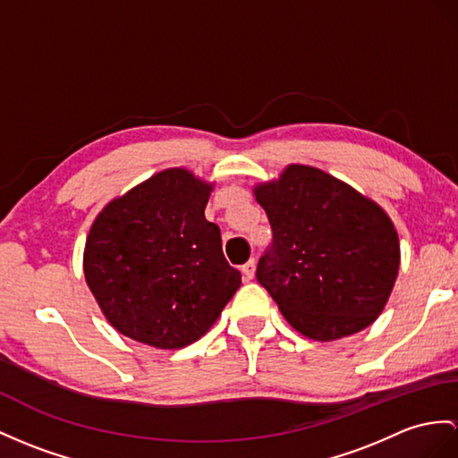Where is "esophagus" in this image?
I'll return each instance as SVG.
<instances>
[{
    "label": "esophagus",
    "mask_w": 458,
    "mask_h": 458,
    "mask_svg": "<svg viewBox=\"0 0 458 458\" xmlns=\"http://www.w3.org/2000/svg\"><path fill=\"white\" fill-rule=\"evenodd\" d=\"M242 276H244V280H252L254 277V272H256V260L254 259H250L247 264H244L242 267Z\"/></svg>",
    "instance_id": "34e87169"
}]
</instances>
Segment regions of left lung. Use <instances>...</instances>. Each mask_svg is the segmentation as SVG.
Instances as JSON below:
<instances>
[{
    "instance_id": "8db88e82",
    "label": "left lung",
    "mask_w": 458,
    "mask_h": 458,
    "mask_svg": "<svg viewBox=\"0 0 458 458\" xmlns=\"http://www.w3.org/2000/svg\"><path fill=\"white\" fill-rule=\"evenodd\" d=\"M274 231L256 277L299 334L332 342L383 313L400 267L393 219L375 199L310 165L252 186Z\"/></svg>"
}]
</instances>
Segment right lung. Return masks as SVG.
<instances>
[{
	"label": "right lung",
	"mask_w": 458,
	"mask_h": 458,
	"mask_svg": "<svg viewBox=\"0 0 458 458\" xmlns=\"http://www.w3.org/2000/svg\"><path fill=\"white\" fill-rule=\"evenodd\" d=\"M216 182L184 166L155 173L98 211L83 274L100 313L124 336L181 350L216 325L241 287L204 216Z\"/></svg>",
	"instance_id": "right-lung-1"
}]
</instances>
